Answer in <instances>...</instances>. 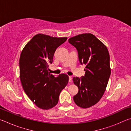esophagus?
<instances>
[{"mask_svg": "<svg viewBox=\"0 0 131 131\" xmlns=\"http://www.w3.org/2000/svg\"><path fill=\"white\" fill-rule=\"evenodd\" d=\"M72 76H69V82L70 83V82H72Z\"/></svg>", "mask_w": 131, "mask_h": 131, "instance_id": "34e87169", "label": "esophagus"}]
</instances>
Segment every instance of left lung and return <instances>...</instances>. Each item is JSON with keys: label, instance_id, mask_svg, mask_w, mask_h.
<instances>
[{"label": "left lung", "instance_id": "1", "mask_svg": "<svg viewBox=\"0 0 131 131\" xmlns=\"http://www.w3.org/2000/svg\"><path fill=\"white\" fill-rule=\"evenodd\" d=\"M68 41L76 48L80 63L86 65L84 76L73 79L79 88L73 100L79 107H90L100 101L106 91L111 73L109 53L105 44L91 34L78 35Z\"/></svg>", "mask_w": 131, "mask_h": 131}]
</instances>
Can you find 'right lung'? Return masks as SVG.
Masks as SVG:
<instances>
[{
  "label": "right lung",
  "mask_w": 131,
  "mask_h": 131,
  "mask_svg": "<svg viewBox=\"0 0 131 131\" xmlns=\"http://www.w3.org/2000/svg\"><path fill=\"white\" fill-rule=\"evenodd\" d=\"M67 37L37 34L26 44L19 58V77L23 89L37 107L48 110L58 102L59 94L68 83L67 74L55 77L48 72L57 48Z\"/></svg>",
  "instance_id": "right-lung-1"
}]
</instances>
